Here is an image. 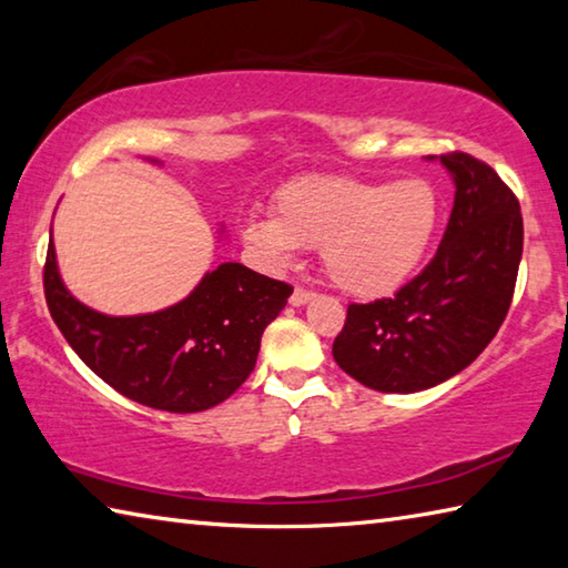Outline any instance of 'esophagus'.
<instances>
[{
  "instance_id": "obj_1",
  "label": "esophagus",
  "mask_w": 568,
  "mask_h": 568,
  "mask_svg": "<svg viewBox=\"0 0 568 568\" xmlns=\"http://www.w3.org/2000/svg\"><path fill=\"white\" fill-rule=\"evenodd\" d=\"M313 297H315L313 291H305V287H295L293 295H291V305L301 307V305H305V303H311Z\"/></svg>"
}]
</instances>
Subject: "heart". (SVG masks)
Instances as JSON below:
<instances>
[{
    "label": "heart",
    "instance_id": "heart-1",
    "mask_svg": "<svg viewBox=\"0 0 568 568\" xmlns=\"http://www.w3.org/2000/svg\"><path fill=\"white\" fill-rule=\"evenodd\" d=\"M438 220V192L423 178L305 175L275 192L273 217L247 220L243 240L273 267L297 247H318L323 271L345 293L386 297L418 273Z\"/></svg>",
    "mask_w": 568,
    "mask_h": 568
}]
</instances>
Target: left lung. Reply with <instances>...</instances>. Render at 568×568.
Returning <instances> with one entry per match:
<instances>
[{"instance_id": "1", "label": "left lung", "mask_w": 568, "mask_h": 568, "mask_svg": "<svg viewBox=\"0 0 568 568\" xmlns=\"http://www.w3.org/2000/svg\"><path fill=\"white\" fill-rule=\"evenodd\" d=\"M438 160L456 195L436 257L396 297L348 305L333 343L335 363L381 393H418L468 368L494 341L514 297L524 253L516 195L466 152Z\"/></svg>"}]
</instances>
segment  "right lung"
Masks as SVG:
<instances>
[{"label": "right lung", "mask_w": 568, "mask_h": 568, "mask_svg": "<svg viewBox=\"0 0 568 568\" xmlns=\"http://www.w3.org/2000/svg\"><path fill=\"white\" fill-rule=\"evenodd\" d=\"M291 293L287 283L220 263L165 311L104 315L67 291L52 240L47 247L44 297L57 328L108 386L158 410L197 413L233 396Z\"/></svg>", "instance_id": "1"}]
</instances>
